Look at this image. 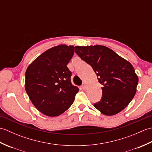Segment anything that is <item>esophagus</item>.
Listing matches in <instances>:
<instances>
[{
    "mask_svg": "<svg viewBox=\"0 0 152 152\" xmlns=\"http://www.w3.org/2000/svg\"><path fill=\"white\" fill-rule=\"evenodd\" d=\"M81 88H82L83 89H86V84L85 83H82Z\"/></svg>",
    "mask_w": 152,
    "mask_h": 152,
    "instance_id": "34e87169",
    "label": "esophagus"
}]
</instances>
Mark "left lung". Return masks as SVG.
Listing matches in <instances>:
<instances>
[{"mask_svg": "<svg viewBox=\"0 0 152 152\" xmlns=\"http://www.w3.org/2000/svg\"><path fill=\"white\" fill-rule=\"evenodd\" d=\"M74 50L91 66L102 85V98L95 103V107L106 115L123 110L137 92L138 78L133 65L104 46H78Z\"/></svg>", "mask_w": 152, "mask_h": 152, "instance_id": "1", "label": "left lung"}]
</instances>
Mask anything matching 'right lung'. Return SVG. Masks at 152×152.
Wrapping results in <instances>:
<instances>
[{"mask_svg": "<svg viewBox=\"0 0 152 152\" xmlns=\"http://www.w3.org/2000/svg\"><path fill=\"white\" fill-rule=\"evenodd\" d=\"M74 53L73 46L59 45L44 51L27 67L25 91L38 110L50 117L70 108L78 92L72 84L67 64Z\"/></svg>", "mask_w": 152, "mask_h": 152, "instance_id": "1", "label": "right lung"}]
</instances>
